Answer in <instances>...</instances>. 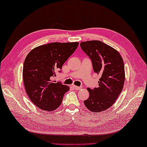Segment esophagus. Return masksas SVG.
<instances>
[{
    "mask_svg": "<svg viewBox=\"0 0 147 147\" xmlns=\"http://www.w3.org/2000/svg\"><path fill=\"white\" fill-rule=\"evenodd\" d=\"M72 86H73V88L75 90H80V89L82 88L81 86H75V85H73Z\"/></svg>",
    "mask_w": 147,
    "mask_h": 147,
    "instance_id": "1",
    "label": "esophagus"
}]
</instances>
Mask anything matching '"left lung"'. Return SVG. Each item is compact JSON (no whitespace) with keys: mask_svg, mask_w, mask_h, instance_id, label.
<instances>
[{"mask_svg":"<svg viewBox=\"0 0 147 147\" xmlns=\"http://www.w3.org/2000/svg\"><path fill=\"white\" fill-rule=\"evenodd\" d=\"M80 46L91 59L94 71L101 75L99 86L87 88L89 97L84 105L92 112H101L115 103L123 88L124 62L118 51L100 40L81 42Z\"/></svg>","mask_w":147,"mask_h":147,"instance_id":"left-lung-1","label":"left lung"}]
</instances>
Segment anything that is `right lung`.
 I'll use <instances>...</instances> for the list:
<instances>
[{"instance_id": "right-lung-1", "label": "right lung", "mask_w": 147, "mask_h": 147, "mask_svg": "<svg viewBox=\"0 0 147 147\" xmlns=\"http://www.w3.org/2000/svg\"><path fill=\"white\" fill-rule=\"evenodd\" d=\"M78 42H51L30 51L25 59L22 78L26 92L36 107L51 112L60 106L69 86L51 79L78 48Z\"/></svg>"}]
</instances>
